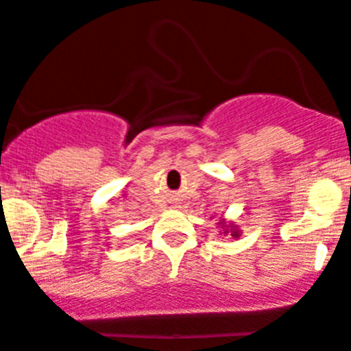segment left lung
I'll return each mask as SVG.
<instances>
[{"instance_id":"obj_1","label":"left lung","mask_w":351,"mask_h":351,"mask_svg":"<svg viewBox=\"0 0 351 351\" xmlns=\"http://www.w3.org/2000/svg\"><path fill=\"white\" fill-rule=\"evenodd\" d=\"M217 228H219V233L224 234V237L240 238V234H241V230L238 228V224H234L233 221H226L224 217H219Z\"/></svg>"}]
</instances>
